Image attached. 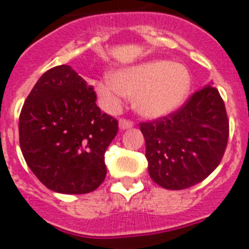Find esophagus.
<instances>
[{"label": "esophagus", "mask_w": 249, "mask_h": 249, "mask_svg": "<svg viewBox=\"0 0 249 249\" xmlns=\"http://www.w3.org/2000/svg\"><path fill=\"white\" fill-rule=\"evenodd\" d=\"M133 126V123L129 120H125V119H120L119 120V128L121 130H126V129H130Z\"/></svg>", "instance_id": "1"}]
</instances>
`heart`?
<instances>
[{
  "instance_id": "1",
  "label": "heart",
  "mask_w": 249,
  "mask_h": 249,
  "mask_svg": "<svg viewBox=\"0 0 249 249\" xmlns=\"http://www.w3.org/2000/svg\"><path fill=\"white\" fill-rule=\"evenodd\" d=\"M191 89V75L185 64L154 59L120 68L95 84L101 105L108 111L120 106L125 97H133L140 115L161 117L183 105Z\"/></svg>"
}]
</instances>
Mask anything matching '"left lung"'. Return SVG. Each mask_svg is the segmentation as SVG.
Masks as SVG:
<instances>
[{"label":"left lung","instance_id":"obj_1","mask_svg":"<svg viewBox=\"0 0 249 249\" xmlns=\"http://www.w3.org/2000/svg\"><path fill=\"white\" fill-rule=\"evenodd\" d=\"M150 177L168 190L196 185L216 169L229 138L225 103L212 84L165 117L142 123Z\"/></svg>","mask_w":249,"mask_h":249}]
</instances>
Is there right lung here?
Here are the masks:
<instances>
[{
	"instance_id": "add662e5",
	"label": "right lung",
	"mask_w": 249,
	"mask_h": 249,
	"mask_svg": "<svg viewBox=\"0 0 249 249\" xmlns=\"http://www.w3.org/2000/svg\"><path fill=\"white\" fill-rule=\"evenodd\" d=\"M95 99L93 86L66 64L45 72L25 99L20 150L29 169L55 193L88 194L105 181V152L119 126Z\"/></svg>"
}]
</instances>
